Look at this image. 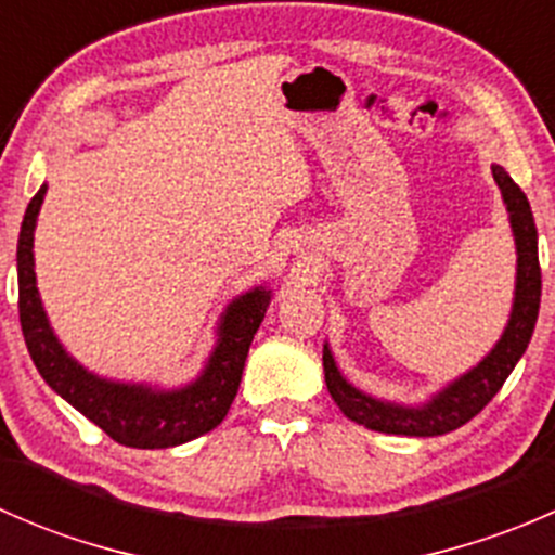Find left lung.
I'll use <instances>...</instances> for the list:
<instances>
[{
  "mask_svg": "<svg viewBox=\"0 0 555 555\" xmlns=\"http://www.w3.org/2000/svg\"><path fill=\"white\" fill-rule=\"evenodd\" d=\"M494 182L500 184L502 201L511 215L513 238H516V298H513V311L507 319V327L502 338L496 340L494 349L464 376L438 391L424 405H397V402L378 400V397L365 395L357 386H351L340 376L338 365L333 360V351L324 344L322 365L324 382H327L330 397L335 405L357 424H365L367 429L386 435H408V438H435L446 435L467 424L469 418L478 416L491 397L502 389L507 376L513 373L516 362L524 357L529 346L531 333H534L537 313H540L542 295V273L540 257H537V225L531 206L526 201L524 190L518 188L502 166H491Z\"/></svg>",
  "mask_w": 555,
  "mask_h": 555,
  "instance_id": "8db88e82",
  "label": "left lung"
}]
</instances>
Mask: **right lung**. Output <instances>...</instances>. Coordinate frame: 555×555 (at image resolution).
I'll use <instances>...</instances> for the list:
<instances>
[{"label":"right lung","instance_id":"add662e5","mask_svg":"<svg viewBox=\"0 0 555 555\" xmlns=\"http://www.w3.org/2000/svg\"><path fill=\"white\" fill-rule=\"evenodd\" d=\"M48 184L26 206L18 236V313L26 349L44 384L72 408L102 427L115 443L131 449H171L211 433L228 416L251 338L271 304V289L255 287L238 295L220 319L217 346L201 376L179 389L122 384L86 371L66 354L42 309L35 273V228Z\"/></svg>","mask_w":555,"mask_h":555}]
</instances>
